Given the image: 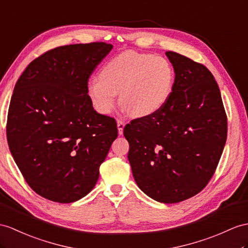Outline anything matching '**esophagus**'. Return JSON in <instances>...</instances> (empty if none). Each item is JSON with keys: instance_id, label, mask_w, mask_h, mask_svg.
<instances>
[{"instance_id": "esophagus-1", "label": "esophagus", "mask_w": 248, "mask_h": 248, "mask_svg": "<svg viewBox=\"0 0 248 248\" xmlns=\"http://www.w3.org/2000/svg\"><path fill=\"white\" fill-rule=\"evenodd\" d=\"M117 126H118V130H119V135L123 134V129L125 126V122L123 120H118L117 121Z\"/></svg>"}]
</instances>
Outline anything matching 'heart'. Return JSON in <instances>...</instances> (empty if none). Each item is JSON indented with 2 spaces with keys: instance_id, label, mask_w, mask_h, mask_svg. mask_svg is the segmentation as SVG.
Returning a JSON list of instances; mask_svg holds the SVG:
<instances>
[{
  "instance_id": "b5f03b06",
  "label": "heart",
  "mask_w": 248,
  "mask_h": 248,
  "mask_svg": "<svg viewBox=\"0 0 248 248\" xmlns=\"http://www.w3.org/2000/svg\"><path fill=\"white\" fill-rule=\"evenodd\" d=\"M174 70L162 56L125 51L109 60L101 69L100 78L87 84V94L94 109L109 114L120 104L134 117H146L160 110L170 99Z\"/></svg>"
}]
</instances>
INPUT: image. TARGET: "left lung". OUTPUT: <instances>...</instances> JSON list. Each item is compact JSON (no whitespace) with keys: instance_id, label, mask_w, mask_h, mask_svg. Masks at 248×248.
<instances>
[{"instance_id":"1","label":"left lung","mask_w":248,"mask_h":248,"mask_svg":"<svg viewBox=\"0 0 248 248\" xmlns=\"http://www.w3.org/2000/svg\"><path fill=\"white\" fill-rule=\"evenodd\" d=\"M174 70L170 99L160 110L124 127L139 188L161 203L199 194L218 166L227 137L220 89L204 65L165 52Z\"/></svg>"}]
</instances>
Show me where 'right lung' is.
<instances>
[{
  "label": "right lung",
  "instance_id": "right-lung-1",
  "mask_svg": "<svg viewBox=\"0 0 248 248\" xmlns=\"http://www.w3.org/2000/svg\"><path fill=\"white\" fill-rule=\"evenodd\" d=\"M112 47H57L34 59L16 84L8 146L27 184L48 200L71 203L89 194L118 137L116 120L96 112L87 94L90 75Z\"/></svg>",
  "mask_w": 248,
  "mask_h": 248
}]
</instances>
